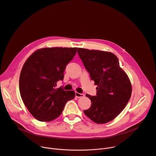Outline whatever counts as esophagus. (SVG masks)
<instances>
[{"mask_svg": "<svg viewBox=\"0 0 156 156\" xmlns=\"http://www.w3.org/2000/svg\"><path fill=\"white\" fill-rule=\"evenodd\" d=\"M75 96H76V97L78 98L84 97V95L83 94H80V93H78V92H76V93H75Z\"/></svg>", "mask_w": 156, "mask_h": 156, "instance_id": "obj_1", "label": "esophagus"}]
</instances>
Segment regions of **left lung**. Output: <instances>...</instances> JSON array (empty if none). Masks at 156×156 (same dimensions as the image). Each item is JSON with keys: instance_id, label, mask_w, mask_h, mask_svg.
Here are the masks:
<instances>
[{"instance_id": "1", "label": "left lung", "mask_w": 156, "mask_h": 156, "mask_svg": "<svg viewBox=\"0 0 156 156\" xmlns=\"http://www.w3.org/2000/svg\"><path fill=\"white\" fill-rule=\"evenodd\" d=\"M77 51L91 80L98 86L96 96L86 94L91 100V105L83 112L98 124L112 121L121 113L130 99V80L114 54L83 48H78Z\"/></svg>"}]
</instances>
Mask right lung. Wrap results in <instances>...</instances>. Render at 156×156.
<instances>
[{
  "instance_id": "right-lung-1",
  "label": "right lung",
  "mask_w": 156,
  "mask_h": 156,
  "mask_svg": "<svg viewBox=\"0 0 156 156\" xmlns=\"http://www.w3.org/2000/svg\"><path fill=\"white\" fill-rule=\"evenodd\" d=\"M76 48H45L34 52L22 67L20 93L25 105L37 120L51 122L58 117L73 91L55 88L65 67L75 57Z\"/></svg>"
}]
</instances>
